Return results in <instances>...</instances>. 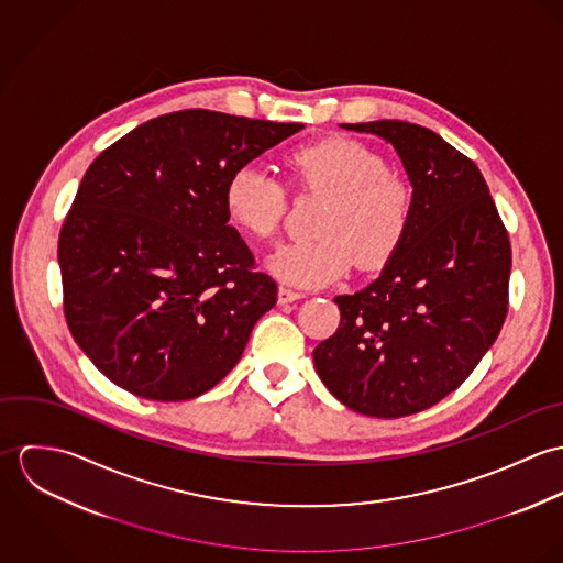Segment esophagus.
<instances>
[{
    "label": "esophagus",
    "mask_w": 563,
    "mask_h": 563,
    "mask_svg": "<svg viewBox=\"0 0 563 563\" xmlns=\"http://www.w3.org/2000/svg\"><path fill=\"white\" fill-rule=\"evenodd\" d=\"M303 297V292H297V290H290V288H279L277 292V301L279 306H286V303H292V301H299Z\"/></svg>",
    "instance_id": "1"
}]
</instances>
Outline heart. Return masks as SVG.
I'll return each instance as SVG.
<instances>
[{
    "instance_id": "obj_1",
    "label": "heart",
    "mask_w": 563,
    "mask_h": 563,
    "mask_svg": "<svg viewBox=\"0 0 563 563\" xmlns=\"http://www.w3.org/2000/svg\"><path fill=\"white\" fill-rule=\"evenodd\" d=\"M297 188L327 199L317 228L319 241L279 246L266 262L271 275L292 288H322L353 264L384 266L401 246L411 219V190L388 173L386 161L346 136H331L288 158ZM225 212L246 239L277 234L286 192L266 170L244 164L225 184Z\"/></svg>"
}]
</instances>
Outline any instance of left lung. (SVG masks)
Returning a JSON list of instances; mask_svg holds the SVG:
<instances>
[{
  "label": "left lung",
  "instance_id": "1",
  "mask_svg": "<svg viewBox=\"0 0 563 563\" xmlns=\"http://www.w3.org/2000/svg\"><path fill=\"white\" fill-rule=\"evenodd\" d=\"M340 128L395 147L411 184V219L379 277L333 299L340 324L314 349V366L353 411L401 418L457 390L494 344L511 246L482 170L435 132L405 121Z\"/></svg>",
  "mask_w": 563,
  "mask_h": 563
}]
</instances>
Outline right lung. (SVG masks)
I'll list each match as a JSON object with an SVG mask.
<instances>
[{
    "label": "right lung",
    "mask_w": 563,
    "mask_h": 563,
    "mask_svg": "<svg viewBox=\"0 0 563 563\" xmlns=\"http://www.w3.org/2000/svg\"><path fill=\"white\" fill-rule=\"evenodd\" d=\"M212 110L152 119L81 177L58 241L67 324L119 388L188 401L242 357L277 284L225 212L230 175L301 132Z\"/></svg>",
    "instance_id": "obj_1"
}]
</instances>
